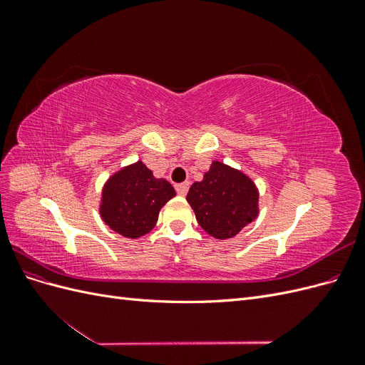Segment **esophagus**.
Returning a JSON list of instances; mask_svg holds the SVG:
<instances>
[{"instance_id": "obj_1", "label": "esophagus", "mask_w": 365, "mask_h": 365, "mask_svg": "<svg viewBox=\"0 0 365 365\" xmlns=\"http://www.w3.org/2000/svg\"><path fill=\"white\" fill-rule=\"evenodd\" d=\"M176 193L180 196H185L187 192H189V182H181V184H176Z\"/></svg>"}]
</instances>
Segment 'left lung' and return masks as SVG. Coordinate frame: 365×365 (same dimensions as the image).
<instances>
[{
	"label": "left lung",
	"instance_id": "1",
	"mask_svg": "<svg viewBox=\"0 0 365 365\" xmlns=\"http://www.w3.org/2000/svg\"><path fill=\"white\" fill-rule=\"evenodd\" d=\"M187 202L197 224L216 239L235 237L259 215L256 185L245 173L220 161H213L204 180L192 184Z\"/></svg>",
	"mask_w": 365,
	"mask_h": 365
}]
</instances>
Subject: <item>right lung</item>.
<instances>
[{
	"label": "right lung",
	"mask_w": 365,
	"mask_h": 365,
	"mask_svg": "<svg viewBox=\"0 0 365 365\" xmlns=\"http://www.w3.org/2000/svg\"><path fill=\"white\" fill-rule=\"evenodd\" d=\"M175 195L169 181L155 178L152 170L137 161L106 181L101 216L115 233L135 239L155 227L161 207Z\"/></svg>",
	"instance_id": "right-lung-1"
}]
</instances>
